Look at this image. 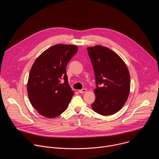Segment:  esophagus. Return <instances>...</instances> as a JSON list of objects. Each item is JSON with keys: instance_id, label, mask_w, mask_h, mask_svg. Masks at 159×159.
Returning a JSON list of instances; mask_svg holds the SVG:
<instances>
[{"instance_id": "obj_1", "label": "esophagus", "mask_w": 159, "mask_h": 159, "mask_svg": "<svg viewBox=\"0 0 159 159\" xmlns=\"http://www.w3.org/2000/svg\"><path fill=\"white\" fill-rule=\"evenodd\" d=\"M87 91V90L86 89H82L81 90H79V93H86Z\"/></svg>"}]
</instances>
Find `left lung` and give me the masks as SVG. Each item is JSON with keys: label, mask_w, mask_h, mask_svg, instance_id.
<instances>
[{"label": "left lung", "mask_w": 159, "mask_h": 159, "mask_svg": "<svg viewBox=\"0 0 159 159\" xmlns=\"http://www.w3.org/2000/svg\"><path fill=\"white\" fill-rule=\"evenodd\" d=\"M87 49L97 85L92 108L101 115H112L120 111L128 99L130 90L129 70L121 57L111 49L100 45Z\"/></svg>", "instance_id": "1"}]
</instances>
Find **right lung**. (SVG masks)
Returning <instances> with one entry per match:
<instances>
[{
    "label": "right lung",
    "instance_id": "add662e5",
    "mask_svg": "<svg viewBox=\"0 0 159 159\" xmlns=\"http://www.w3.org/2000/svg\"><path fill=\"white\" fill-rule=\"evenodd\" d=\"M72 44H55L34 61L29 75L27 90L30 102L41 115L53 118L67 108L72 96L66 72L67 63L77 52ZM63 78L64 82L61 83Z\"/></svg>",
    "mask_w": 159,
    "mask_h": 159
}]
</instances>
